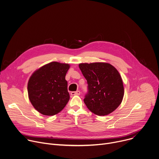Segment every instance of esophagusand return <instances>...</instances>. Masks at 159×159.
<instances>
[{"mask_svg":"<svg viewBox=\"0 0 159 159\" xmlns=\"http://www.w3.org/2000/svg\"><path fill=\"white\" fill-rule=\"evenodd\" d=\"M70 94L72 96H79V95H80V92L79 91V90H77V91H75V92H72Z\"/></svg>","mask_w":159,"mask_h":159,"instance_id":"34e87169","label":"esophagus"}]
</instances>
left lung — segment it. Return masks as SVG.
I'll return each mask as SVG.
<instances>
[{
    "mask_svg": "<svg viewBox=\"0 0 159 159\" xmlns=\"http://www.w3.org/2000/svg\"><path fill=\"white\" fill-rule=\"evenodd\" d=\"M79 66L88 84L84 99L87 108L98 116L114 111L124 96L123 80L116 68L103 62L80 63Z\"/></svg>",
    "mask_w": 159,
    "mask_h": 159,
    "instance_id": "left-lung-1",
    "label": "left lung"
}]
</instances>
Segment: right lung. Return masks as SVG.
I'll list each match as a JSON object with an SVG mask.
<instances>
[{"instance_id": "right-lung-1", "label": "right lung", "mask_w": 159, "mask_h": 159, "mask_svg": "<svg viewBox=\"0 0 159 159\" xmlns=\"http://www.w3.org/2000/svg\"><path fill=\"white\" fill-rule=\"evenodd\" d=\"M70 65L53 61L36 70L28 84L30 101L41 114H58L70 99L65 75Z\"/></svg>"}]
</instances>
